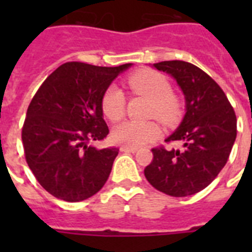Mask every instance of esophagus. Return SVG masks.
<instances>
[{"label":"esophagus","instance_id":"esophagus-1","mask_svg":"<svg viewBox=\"0 0 252 252\" xmlns=\"http://www.w3.org/2000/svg\"><path fill=\"white\" fill-rule=\"evenodd\" d=\"M120 150L124 152V153H136V152H137V148H136V146L123 145L122 148H120Z\"/></svg>","mask_w":252,"mask_h":252}]
</instances>
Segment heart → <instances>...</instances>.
I'll return each instance as SVG.
<instances>
[{"instance_id": "heart-1", "label": "heart", "mask_w": 252, "mask_h": 252, "mask_svg": "<svg viewBox=\"0 0 252 252\" xmlns=\"http://www.w3.org/2000/svg\"><path fill=\"white\" fill-rule=\"evenodd\" d=\"M128 85L134 93L152 100L150 116H157L165 123H174L179 118L182 104L179 98L171 93V85L162 73L156 70H140L128 77ZM103 115L110 122L122 120L126 112V96L116 86L107 87L100 100ZM161 129L156 122H126L115 126L112 138L128 146H142L159 136Z\"/></svg>"}]
</instances>
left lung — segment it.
Here are the masks:
<instances>
[{
    "label": "left lung",
    "instance_id": "8db88e82",
    "mask_svg": "<svg viewBox=\"0 0 252 252\" xmlns=\"http://www.w3.org/2000/svg\"><path fill=\"white\" fill-rule=\"evenodd\" d=\"M153 66L171 74L186 96V116L166 138L179 150L153 148V159L144 170L156 189L183 197L197 193L226 165L237 137V116L227 96L212 77L186 61H161Z\"/></svg>",
    "mask_w": 252,
    "mask_h": 252
}]
</instances>
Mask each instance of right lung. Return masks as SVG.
Segmentation results:
<instances>
[{"label": "right lung", "mask_w": 252, "mask_h": 252, "mask_svg": "<svg viewBox=\"0 0 252 252\" xmlns=\"http://www.w3.org/2000/svg\"><path fill=\"white\" fill-rule=\"evenodd\" d=\"M130 64L114 68L70 61L41 84L22 128L26 162L45 191L65 201H82L100 191L119 149L98 150L89 141L110 133L103 120V93Z\"/></svg>", "instance_id": "right-lung-1"}]
</instances>
